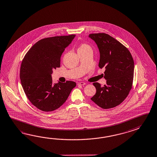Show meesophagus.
I'll list each match as a JSON object with an SVG mask.
<instances>
[{
    "instance_id": "esophagus-1",
    "label": "esophagus",
    "mask_w": 157,
    "mask_h": 157,
    "mask_svg": "<svg viewBox=\"0 0 157 157\" xmlns=\"http://www.w3.org/2000/svg\"><path fill=\"white\" fill-rule=\"evenodd\" d=\"M86 84V83H84V82H79V83H78V85H80V86H84V85H85Z\"/></svg>"
}]
</instances>
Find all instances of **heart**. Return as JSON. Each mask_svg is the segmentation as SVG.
Here are the masks:
<instances>
[{"mask_svg": "<svg viewBox=\"0 0 157 157\" xmlns=\"http://www.w3.org/2000/svg\"><path fill=\"white\" fill-rule=\"evenodd\" d=\"M87 50H92L91 46L86 43H82L78 47V52L84 51H87Z\"/></svg>", "mask_w": 157, "mask_h": 157, "instance_id": "obj_1", "label": "heart"}]
</instances>
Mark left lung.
Segmentation results:
<instances>
[{"label":"left lung","mask_w":157,"mask_h":157,"mask_svg":"<svg viewBox=\"0 0 157 157\" xmlns=\"http://www.w3.org/2000/svg\"><path fill=\"white\" fill-rule=\"evenodd\" d=\"M100 51L98 66L104 67L106 84H93L96 93L91 100L100 108H113L127 97L132 86L134 61L129 50L122 43L105 33L91 34Z\"/></svg>","instance_id":"8db88e82"}]
</instances>
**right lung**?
Returning a JSON list of instances; mask_svg holds the SVG:
<instances>
[{
	"mask_svg": "<svg viewBox=\"0 0 157 157\" xmlns=\"http://www.w3.org/2000/svg\"><path fill=\"white\" fill-rule=\"evenodd\" d=\"M75 35L56 36L36 42L24 56L20 77L29 100L43 112H52L63 104L76 86L73 81L52 83L53 70L60 67V58Z\"/></svg>",
	"mask_w": 157,
	"mask_h": 157,
	"instance_id": "add662e5",
	"label": "right lung"
}]
</instances>
